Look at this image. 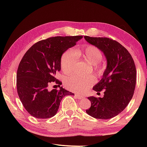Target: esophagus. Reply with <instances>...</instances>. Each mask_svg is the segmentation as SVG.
Returning a JSON list of instances; mask_svg holds the SVG:
<instances>
[{"mask_svg": "<svg viewBox=\"0 0 147 147\" xmlns=\"http://www.w3.org/2000/svg\"><path fill=\"white\" fill-rule=\"evenodd\" d=\"M75 96H76L77 98H78V99H82L84 98V96L82 95H80V94H75Z\"/></svg>", "mask_w": 147, "mask_h": 147, "instance_id": "34e87169", "label": "esophagus"}]
</instances>
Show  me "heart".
Listing matches in <instances>:
<instances>
[{"mask_svg": "<svg viewBox=\"0 0 147 147\" xmlns=\"http://www.w3.org/2000/svg\"><path fill=\"white\" fill-rule=\"evenodd\" d=\"M77 57L93 65V71L97 75L101 76L103 74L104 67L99 65L103 58L102 53L96 47L90 45H86L83 48H77L75 52L73 50L65 52L61 58V68L64 73L69 74L73 71ZM95 82V78L93 76H73L66 80L65 86L71 91L82 92L90 88Z\"/></svg>", "mask_w": 147, "mask_h": 147, "instance_id": "heart-1", "label": "heart"}]
</instances>
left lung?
<instances>
[{"label":"left lung","instance_id":"left-lung-1","mask_svg":"<svg viewBox=\"0 0 147 147\" xmlns=\"http://www.w3.org/2000/svg\"><path fill=\"white\" fill-rule=\"evenodd\" d=\"M84 39L102 52L107 62L102 78L93 88L96 92L105 90L104 96H89L91 105L86 113L96 119L113 118L125 109L134 95L136 83L134 59L117 41L89 36H84Z\"/></svg>","mask_w":147,"mask_h":147}]
</instances>
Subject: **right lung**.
<instances>
[{"label": "right lung", "mask_w": 147, "mask_h": 147, "mask_svg": "<svg viewBox=\"0 0 147 147\" xmlns=\"http://www.w3.org/2000/svg\"><path fill=\"white\" fill-rule=\"evenodd\" d=\"M83 38L57 36L38 41L22 58L17 72V89L26 110L38 119H48L57 113L61 100L74 94L61 87L49 91L48 86L56 81V73L61 70V58L65 52Z\"/></svg>", "instance_id": "obj_1"}]
</instances>
